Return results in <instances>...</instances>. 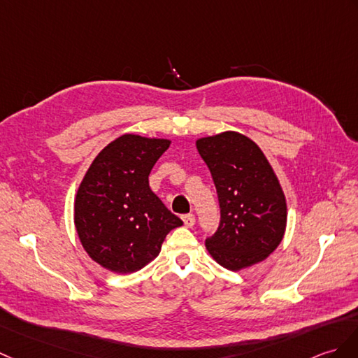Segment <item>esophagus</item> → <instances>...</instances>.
I'll list each match as a JSON object with an SVG mask.
<instances>
[{
  "label": "esophagus",
  "instance_id": "obj_1",
  "mask_svg": "<svg viewBox=\"0 0 358 358\" xmlns=\"http://www.w3.org/2000/svg\"><path fill=\"white\" fill-rule=\"evenodd\" d=\"M182 222H185V226L186 227H194V224H195V215L194 213H186V215H182Z\"/></svg>",
  "mask_w": 358,
  "mask_h": 358
}]
</instances>
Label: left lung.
<instances>
[{
	"label": "left lung",
	"mask_w": 358,
	"mask_h": 358,
	"mask_svg": "<svg viewBox=\"0 0 358 358\" xmlns=\"http://www.w3.org/2000/svg\"><path fill=\"white\" fill-rule=\"evenodd\" d=\"M220 201V226L207 236L213 259L229 270L264 261L287 226V203L268 160L255 141L235 131L196 140Z\"/></svg>",
	"instance_id": "1"
}]
</instances>
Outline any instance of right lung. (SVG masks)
<instances>
[{
  "mask_svg": "<svg viewBox=\"0 0 358 358\" xmlns=\"http://www.w3.org/2000/svg\"><path fill=\"white\" fill-rule=\"evenodd\" d=\"M171 141L124 134L105 146L82 180L74 224L90 257L103 268L132 273L160 253L182 221L149 187V173Z\"/></svg>",
  "mask_w": 358,
  "mask_h": 358,
  "instance_id": "obj_1",
  "label": "right lung"
}]
</instances>
